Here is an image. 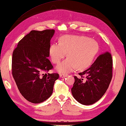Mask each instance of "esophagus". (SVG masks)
Segmentation results:
<instances>
[{
	"instance_id": "34e87169",
	"label": "esophagus",
	"mask_w": 126,
	"mask_h": 126,
	"mask_svg": "<svg viewBox=\"0 0 126 126\" xmlns=\"http://www.w3.org/2000/svg\"><path fill=\"white\" fill-rule=\"evenodd\" d=\"M67 76V74H60V77L61 78H65V77H66Z\"/></svg>"
}]
</instances>
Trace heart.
I'll list each match as a JSON object with an SVG mask.
<instances>
[{
  "label": "heart",
  "instance_id": "heart-1",
  "mask_svg": "<svg viewBox=\"0 0 126 126\" xmlns=\"http://www.w3.org/2000/svg\"><path fill=\"white\" fill-rule=\"evenodd\" d=\"M99 45L93 39L85 36L66 35L61 37L60 44L51 45L49 54L54 63H59L67 52L69 56L56 67L57 70L67 73L79 68L89 66L99 51Z\"/></svg>",
  "mask_w": 126,
  "mask_h": 126
}]
</instances>
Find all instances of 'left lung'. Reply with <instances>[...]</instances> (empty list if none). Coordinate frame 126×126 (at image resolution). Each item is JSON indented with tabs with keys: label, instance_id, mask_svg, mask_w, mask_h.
I'll return each mask as SVG.
<instances>
[{
	"label": "left lung",
	"instance_id": "obj_1",
	"mask_svg": "<svg viewBox=\"0 0 126 126\" xmlns=\"http://www.w3.org/2000/svg\"><path fill=\"white\" fill-rule=\"evenodd\" d=\"M113 60L108 52L99 56L91 66L74 77L75 82L71 89L74 98L83 105L95 103L102 97L110 85L112 78ZM86 75L84 79L82 75Z\"/></svg>",
	"mask_w": 126,
	"mask_h": 126
}]
</instances>
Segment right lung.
Returning a JSON list of instances; mask_svg holds the SVG:
<instances>
[{"label": "right lung", "instance_id": "obj_1", "mask_svg": "<svg viewBox=\"0 0 126 126\" xmlns=\"http://www.w3.org/2000/svg\"><path fill=\"white\" fill-rule=\"evenodd\" d=\"M54 30H33L24 37L12 56V75L22 96L33 103L50 97L58 74L46 73L53 66L49 57Z\"/></svg>", "mask_w": 126, "mask_h": 126}]
</instances>
